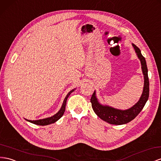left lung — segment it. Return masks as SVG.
Here are the masks:
<instances>
[{
	"label": "left lung",
	"instance_id": "8db88e82",
	"mask_svg": "<svg viewBox=\"0 0 161 161\" xmlns=\"http://www.w3.org/2000/svg\"><path fill=\"white\" fill-rule=\"evenodd\" d=\"M138 59L140 60L142 70L144 75V84L142 94L138 102L127 110H119L108 105L100 103L96 96L95 91L91 98V103L93 110L99 118L112 125H124L129 123L139 114L144 107L149 97V79L147 76V68L145 58L142 55L140 49L134 44H132Z\"/></svg>",
	"mask_w": 161,
	"mask_h": 161
}]
</instances>
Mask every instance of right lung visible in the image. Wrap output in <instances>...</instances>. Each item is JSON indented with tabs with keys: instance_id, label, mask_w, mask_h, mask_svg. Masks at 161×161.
I'll list each match as a JSON object with an SVG mask.
<instances>
[{
	"instance_id": "obj_1",
	"label": "right lung",
	"mask_w": 161,
	"mask_h": 161,
	"mask_svg": "<svg viewBox=\"0 0 161 161\" xmlns=\"http://www.w3.org/2000/svg\"><path fill=\"white\" fill-rule=\"evenodd\" d=\"M76 89H74L72 90H71L70 92H69L67 95L66 96V97L64 98V100L63 102L62 103V106L61 107L60 110L56 113L55 114H54L53 116H52L51 117H48V118H45V119H39V120H28V119H25L27 121L30 123H32L33 124H35L37 125H42V126H44V125H48L52 123H55L56 121H58L61 117H62L64 114V113L65 112V108H66V102H67V99L69 97V95H70L73 91H75Z\"/></svg>"
}]
</instances>
